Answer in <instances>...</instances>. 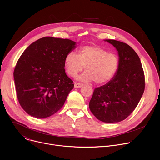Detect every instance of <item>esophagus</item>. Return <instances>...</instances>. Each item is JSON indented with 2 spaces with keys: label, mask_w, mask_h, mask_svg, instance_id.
I'll return each instance as SVG.
<instances>
[{
  "label": "esophagus",
  "mask_w": 160,
  "mask_h": 160,
  "mask_svg": "<svg viewBox=\"0 0 160 160\" xmlns=\"http://www.w3.org/2000/svg\"><path fill=\"white\" fill-rule=\"evenodd\" d=\"M83 83H74V88H80L81 87L83 86Z\"/></svg>",
  "instance_id": "esophagus-1"
}]
</instances>
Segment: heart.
Here are the masks:
<instances>
[{
    "label": "heart",
    "instance_id": "obj_1",
    "mask_svg": "<svg viewBox=\"0 0 160 160\" xmlns=\"http://www.w3.org/2000/svg\"><path fill=\"white\" fill-rule=\"evenodd\" d=\"M64 65L71 77H76L85 67L86 71L78 80L104 84L114 77L119 67V58L116 55L100 47L85 46L79 49L78 55L73 51L68 52L64 59Z\"/></svg>",
    "mask_w": 160,
    "mask_h": 160
}]
</instances>
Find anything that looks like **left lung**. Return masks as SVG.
Masks as SVG:
<instances>
[{"mask_svg":"<svg viewBox=\"0 0 160 160\" xmlns=\"http://www.w3.org/2000/svg\"><path fill=\"white\" fill-rule=\"evenodd\" d=\"M118 51L119 67L114 77L96 88L89 102L91 112L105 123H117L135 109L145 89V77L140 59L128 44L115 40H104Z\"/></svg>","mask_w":160,"mask_h":160,"instance_id":"1","label":"left lung"}]
</instances>
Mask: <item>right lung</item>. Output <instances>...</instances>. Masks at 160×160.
<instances>
[{
  "mask_svg": "<svg viewBox=\"0 0 160 160\" xmlns=\"http://www.w3.org/2000/svg\"><path fill=\"white\" fill-rule=\"evenodd\" d=\"M76 46L69 39L46 37L23 52L13 77L19 103L28 114L45 118L62 108L74 88L65 71L64 59Z\"/></svg>",
  "mask_w": 160,
  "mask_h": 160,
  "instance_id": "add662e5",
  "label": "right lung"
}]
</instances>
